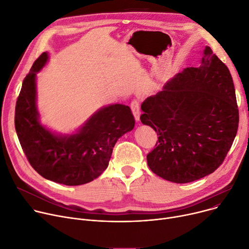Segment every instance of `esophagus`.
<instances>
[{"mask_svg":"<svg viewBox=\"0 0 249 249\" xmlns=\"http://www.w3.org/2000/svg\"><path fill=\"white\" fill-rule=\"evenodd\" d=\"M130 108L131 111L134 113V116L137 122L140 121V115H141V110H140V101L137 99H134L130 102Z\"/></svg>","mask_w":249,"mask_h":249,"instance_id":"1","label":"esophagus"}]
</instances>
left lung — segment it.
<instances>
[{"mask_svg":"<svg viewBox=\"0 0 249 249\" xmlns=\"http://www.w3.org/2000/svg\"><path fill=\"white\" fill-rule=\"evenodd\" d=\"M141 122L156 130L148 154L159 177L183 184L199 180L220 166L238 129L234 84L227 66L204 50L199 67H188L142 104Z\"/></svg>","mask_w":249,"mask_h":249,"instance_id":"obj_1","label":"left lung"}]
</instances>
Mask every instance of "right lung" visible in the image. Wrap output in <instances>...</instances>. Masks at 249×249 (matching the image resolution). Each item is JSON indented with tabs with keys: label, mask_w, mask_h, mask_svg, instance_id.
<instances>
[{
	"label": "right lung",
	"mask_w": 249,
	"mask_h": 249,
	"mask_svg": "<svg viewBox=\"0 0 249 249\" xmlns=\"http://www.w3.org/2000/svg\"><path fill=\"white\" fill-rule=\"evenodd\" d=\"M48 61L42 53L23 80L15 109V127L21 147L33 169L43 178L78 186L102 174L115 142L135 126L130 108L111 105L92 114L72 135H55L40 124L36 106V73Z\"/></svg>",
	"instance_id": "right-lung-1"
}]
</instances>
